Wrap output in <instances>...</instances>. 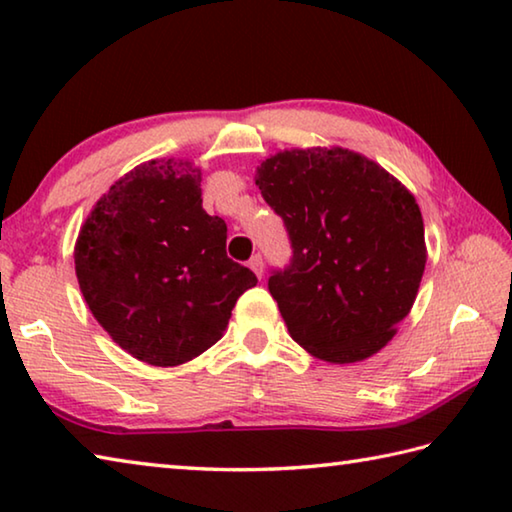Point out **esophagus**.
<instances>
[{"label": "esophagus", "instance_id": "esophagus-1", "mask_svg": "<svg viewBox=\"0 0 512 512\" xmlns=\"http://www.w3.org/2000/svg\"><path fill=\"white\" fill-rule=\"evenodd\" d=\"M248 266L253 268L257 277H262V275H264V259H262V255H253V257H250Z\"/></svg>", "mask_w": 512, "mask_h": 512}]
</instances>
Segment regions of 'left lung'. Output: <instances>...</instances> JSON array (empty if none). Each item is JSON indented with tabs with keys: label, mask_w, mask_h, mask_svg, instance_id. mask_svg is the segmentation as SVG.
I'll list each match as a JSON object with an SVG mask.
<instances>
[{
	"label": "left lung",
	"mask_w": 512,
	"mask_h": 512,
	"mask_svg": "<svg viewBox=\"0 0 512 512\" xmlns=\"http://www.w3.org/2000/svg\"><path fill=\"white\" fill-rule=\"evenodd\" d=\"M291 259L271 271L291 339L329 363L368 359L409 316L427 264L413 194L348 149L282 151L257 167Z\"/></svg>",
	"instance_id": "obj_1"
}]
</instances>
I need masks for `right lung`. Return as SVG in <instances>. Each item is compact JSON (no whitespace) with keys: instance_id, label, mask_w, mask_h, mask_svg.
I'll use <instances>...</instances> for the list:
<instances>
[{"instance_id":"add662e5","label":"right lung","mask_w":512,"mask_h":512,"mask_svg":"<svg viewBox=\"0 0 512 512\" xmlns=\"http://www.w3.org/2000/svg\"><path fill=\"white\" fill-rule=\"evenodd\" d=\"M228 228L203 210L201 171L151 160L94 205L74 248L94 318L119 348L151 366H180L221 339L250 268L225 253Z\"/></svg>"}]
</instances>
